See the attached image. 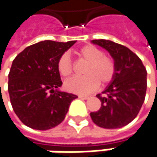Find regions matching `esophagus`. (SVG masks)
Returning a JSON list of instances; mask_svg holds the SVG:
<instances>
[{
	"mask_svg": "<svg viewBox=\"0 0 157 157\" xmlns=\"http://www.w3.org/2000/svg\"><path fill=\"white\" fill-rule=\"evenodd\" d=\"M78 97L80 99H82V100H87L89 98L88 96H85V95H78Z\"/></svg>",
	"mask_w": 157,
	"mask_h": 157,
	"instance_id": "obj_1",
	"label": "esophagus"
}]
</instances>
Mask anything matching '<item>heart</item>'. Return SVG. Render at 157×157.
Returning <instances> with one entry per match:
<instances>
[{
	"mask_svg": "<svg viewBox=\"0 0 157 157\" xmlns=\"http://www.w3.org/2000/svg\"><path fill=\"white\" fill-rule=\"evenodd\" d=\"M81 60L86 62L82 77L69 79L64 83V88L70 93L87 94L95 91L99 83L104 86L109 83L116 75V64L114 60L99 48L87 45L81 48L77 52ZM59 75L67 78L72 75L74 65L69 54H62L56 63Z\"/></svg>",
	"mask_w": 157,
	"mask_h": 157,
	"instance_id": "1",
	"label": "heart"
}]
</instances>
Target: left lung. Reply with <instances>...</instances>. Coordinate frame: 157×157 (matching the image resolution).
I'll use <instances>...</instances> for the list:
<instances>
[{"mask_svg": "<svg viewBox=\"0 0 157 157\" xmlns=\"http://www.w3.org/2000/svg\"><path fill=\"white\" fill-rule=\"evenodd\" d=\"M107 50L116 64V75L109 85L97 98L101 106L91 112L93 121L104 128H119L136 117L147 92V70L140 58L130 49L110 40H92Z\"/></svg>", "mask_w": 157, "mask_h": 157, "instance_id": "8db88e82", "label": "left lung"}]
</instances>
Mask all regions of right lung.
I'll use <instances>...</instances> for the list:
<instances>
[{"label":"right lung","mask_w":157,"mask_h":157,"mask_svg":"<svg viewBox=\"0 0 157 157\" xmlns=\"http://www.w3.org/2000/svg\"><path fill=\"white\" fill-rule=\"evenodd\" d=\"M75 43L41 41L26 48L13 60L8 92L14 112L26 126L47 130L59 125L72 101L77 98L57 90L63 83L57 60Z\"/></svg>","instance_id":"right-lung-1"}]
</instances>
